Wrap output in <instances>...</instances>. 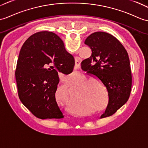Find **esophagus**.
Masks as SVG:
<instances>
[{"label": "esophagus", "instance_id": "esophagus-1", "mask_svg": "<svg viewBox=\"0 0 148 148\" xmlns=\"http://www.w3.org/2000/svg\"><path fill=\"white\" fill-rule=\"evenodd\" d=\"M76 62H78V64H77V63H75V65H76V66H79V64H80V63H79V61H77V60Z\"/></svg>", "mask_w": 148, "mask_h": 148}]
</instances>
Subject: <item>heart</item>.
<instances>
[{
	"label": "heart",
	"mask_w": 148,
	"mask_h": 148,
	"mask_svg": "<svg viewBox=\"0 0 148 148\" xmlns=\"http://www.w3.org/2000/svg\"><path fill=\"white\" fill-rule=\"evenodd\" d=\"M82 82L83 81H80L79 84L82 83ZM79 88L75 93V97L81 105H91L93 104L97 106L102 103L100 94L97 88L91 84V81L84 82L79 86ZM66 92H67V90H66Z\"/></svg>",
	"instance_id": "heart-1"
}]
</instances>
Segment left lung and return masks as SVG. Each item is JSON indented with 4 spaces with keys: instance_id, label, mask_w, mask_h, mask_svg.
I'll return each mask as SVG.
<instances>
[{
    "instance_id": "obj_1",
    "label": "left lung",
    "mask_w": 148,
    "mask_h": 148,
    "mask_svg": "<svg viewBox=\"0 0 148 148\" xmlns=\"http://www.w3.org/2000/svg\"><path fill=\"white\" fill-rule=\"evenodd\" d=\"M84 43L90 47V57L81 62V68L98 78L108 92V103L100 118L111 116L127 101L132 86L128 53L121 43L110 34L92 33Z\"/></svg>"
}]
</instances>
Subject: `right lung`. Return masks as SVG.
<instances>
[{
	"label": "right lung",
	"mask_w": 148,
	"mask_h": 148,
	"mask_svg": "<svg viewBox=\"0 0 148 148\" xmlns=\"http://www.w3.org/2000/svg\"><path fill=\"white\" fill-rule=\"evenodd\" d=\"M74 64L56 34L40 32L29 36L20 50L15 73L22 103L38 119L63 118L55 96L58 71L71 73Z\"/></svg>",
	"instance_id": "obj_1"
}]
</instances>
